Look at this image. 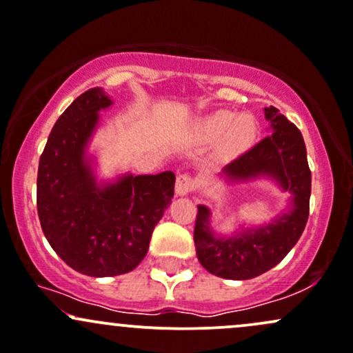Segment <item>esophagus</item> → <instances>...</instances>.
I'll use <instances>...</instances> for the list:
<instances>
[{"label": "esophagus", "mask_w": 353, "mask_h": 353, "mask_svg": "<svg viewBox=\"0 0 353 353\" xmlns=\"http://www.w3.org/2000/svg\"><path fill=\"white\" fill-rule=\"evenodd\" d=\"M193 190V178L183 173V175L176 176V185H175V192L178 196H185L188 195L190 192Z\"/></svg>", "instance_id": "obj_1"}]
</instances>
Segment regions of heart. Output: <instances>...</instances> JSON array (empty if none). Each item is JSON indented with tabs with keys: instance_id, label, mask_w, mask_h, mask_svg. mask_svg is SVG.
I'll return each mask as SVG.
<instances>
[{
	"instance_id": "obj_1",
	"label": "heart",
	"mask_w": 353,
	"mask_h": 353,
	"mask_svg": "<svg viewBox=\"0 0 353 353\" xmlns=\"http://www.w3.org/2000/svg\"><path fill=\"white\" fill-rule=\"evenodd\" d=\"M196 130L207 140H216L223 137L216 155L227 160L250 148L256 138L259 126L252 114L236 117L235 113L230 112H216L198 121Z\"/></svg>"
}]
</instances>
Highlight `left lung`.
I'll use <instances>...</instances> for the list:
<instances>
[{"instance_id": "obj_1", "label": "left lung", "mask_w": 353, "mask_h": 353, "mask_svg": "<svg viewBox=\"0 0 353 353\" xmlns=\"http://www.w3.org/2000/svg\"><path fill=\"white\" fill-rule=\"evenodd\" d=\"M263 112L272 133L223 166L219 176L227 183L270 180L290 193V198L287 210L268 223L240 225L232 235L216 233L212 227V210L198 205L193 235L198 262L221 279H255L279 265L302 236L308 220L312 173L302 133L275 106Z\"/></svg>"}]
</instances>
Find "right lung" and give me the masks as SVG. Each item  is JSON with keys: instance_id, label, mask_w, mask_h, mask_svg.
<instances>
[{"instance_id": "1", "label": "right lung", "mask_w": 353, "mask_h": 353, "mask_svg": "<svg viewBox=\"0 0 353 353\" xmlns=\"http://www.w3.org/2000/svg\"><path fill=\"white\" fill-rule=\"evenodd\" d=\"M112 105L103 88L80 94L54 123L38 166L43 233L63 262L88 276L123 275L137 268L175 190L173 172L98 180L90 141L100 112Z\"/></svg>"}]
</instances>
